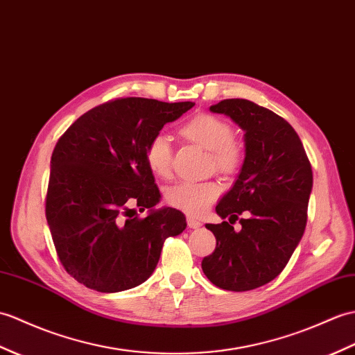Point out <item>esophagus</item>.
Masks as SVG:
<instances>
[{
    "instance_id": "obj_1",
    "label": "esophagus",
    "mask_w": 355,
    "mask_h": 355,
    "mask_svg": "<svg viewBox=\"0 0 355 355\" xmlns=\"http://www.w3.org/2000/svg\"><path fill=\"white\" fill-rule=\"evenodd\" d=\"M186 222H187V227H189V228H193V230H198V228H201V227H202V224H201V220H198V219H195V218H192V216H187Z\"/></svg>"
}]
</instances>
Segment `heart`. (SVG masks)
I'll return each mask as SVG.
<instances>
[{
	"instance_id": "obj_1",
	"label": "heart",
	"mask_w": 355,
	"mask_h": 355,
	"mask_svg": "<svg viewBox=\"0 0 355 355\" xmlns=\"http://www.w3.org/2000/svg\"><path fill=\"white\" fill-rule=\"evenodd\" d=\"M180 133L191 142L200 145L210 154V168L222 175H234L242 168L245 151L242 144L233 137V128L227 121L210 113H198L180 127ZM174 148L171 139L157 133L145 146V160L155 175L166 178L172 171ZM220 195L216 181H180L166 189V202L187 215H201Z\"/></svg>"
}]
</instances>
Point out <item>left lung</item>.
Wrapping results in <instances>:
<instances>
[{
	"label": "left lung",
	"instance_id": "left-lung-1",
	"mask_svg": "<svg viewBox=\"0 0 355 355\" xmlns=\"http://www.w3.org/2000/svg\"><path fill=\"white\" fill-rule=\"evenodd\" d=\"M210 110L227 114L245 131L246 154L233 189L216 205L230 222L205 224L216 248L201 268L220 289L246 292L282 274L298 246L307 224L311 164L293 127L272 110L241 98ZM243 212V230L236 234L231 224Z\"/></svg>",
	"mask_w": 355,
	"mask_h": 355
}]
</instances>
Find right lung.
Returning a JSON list of instances; mask_svg holds the SVG:
<instances>
[{
  "label": "right lung",
  "mask_w": 355,
  "mask_h": 355,
  "mask_svg": "<svg viewBox=\"0 0 355 355\" xmlns=\"http://www.w3.org/2000/svg\"><path fill=\"white\" fill-rule=\"evenodd\" d=\"M193 105L118 98L81 114L57 140L45 215L60 263L78 283L103 293L142 284L163 242L183 233L180 210L151 209L162 195L145 146ZM136 208L152 213L139 218Z\"/></svg>",
  "instance_id": "right-lung-1"
}]
</instances>
